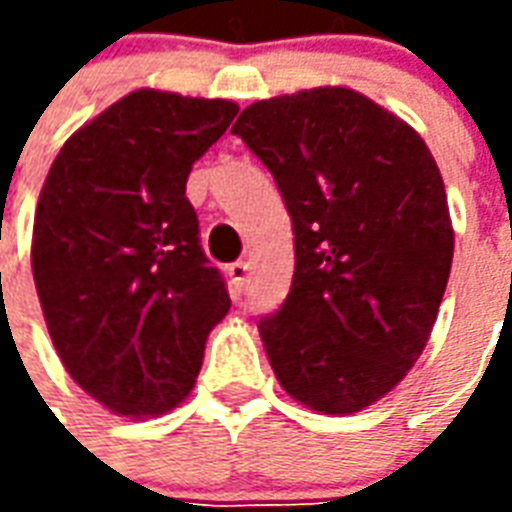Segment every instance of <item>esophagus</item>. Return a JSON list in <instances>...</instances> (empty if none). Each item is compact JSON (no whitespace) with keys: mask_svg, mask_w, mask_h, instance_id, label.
<instances>
[{"mask_svg":"<svg viewBox=\"0 0 512 512\" xmlns=\"http://www.w3.org/2000/svg\"><path fill=\"white\" fill-rule=\"evenodd\" d=\"M227 274H230V282H233L235 293H241L246 288V279H249V263L246 260H238L233 266L227 268Z\"/></svg>","mask_w":512,"mask_h":512,"instance_id":"obj_1","label":"esophagus"}]
</instances>
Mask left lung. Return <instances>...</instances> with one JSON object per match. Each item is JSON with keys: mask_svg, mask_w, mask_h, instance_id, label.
Here are the masks:
<instances>
[{"mask_svg": "<svg viewBox=\"0 0 512 512\" xmlns=\"http://www.w3.org/2000/svg\"><path fill=\"white\" fill-rule=\"evenodd\" d=\"M241 136L277 180L296 235L288 299L257 323L290 397L354 414L403 381L452 266L450 208L428 145L348 87L246 106Z\"/></svg>", "mask_w": 512, "mask_h": 512, "instance_id": "1", "label": "left lung"}]
</instances>
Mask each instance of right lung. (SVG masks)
Returning <instances> with one entry per match:
<instances>
[{
  "instance_id": "1",
  "label": "right lung",
  "mask_w": 512,
  "mask_h": 512,
  "mask_svg": "<svg viewBox=\"0 0 512 512\" xmlns=\"http://www.w3.org/2000/svg\"><path fill=\"white\" fill-rule=\"evenodd\" d=\"M238 106L136 90L62 145L40 191L32 277L62 365L123 417L189 395L230 310L186 200L191 164Z\"/></svg>"
}]
</instances>
